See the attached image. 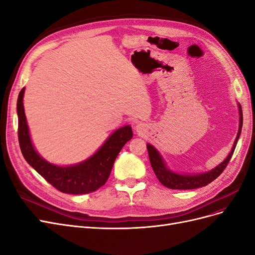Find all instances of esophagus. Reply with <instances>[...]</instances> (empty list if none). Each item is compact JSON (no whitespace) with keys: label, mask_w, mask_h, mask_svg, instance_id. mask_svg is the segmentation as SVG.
I'll use <instances>...</instances> for the list:
<instances>
[{"label":"esophagus","mask_w":255,"mask_h":255,"mask_svg":"<svg viewBox=\"0 0 255 255\" xmlns=\"http://www.w3.org/2000/svg\"><path fill=\"white\" fill-rule=\"evenodd\" d=\"M146 130H148V127H146L145 123H143V122H137L136 123V126H135L136 134H138L139 136H142L146 133Z\"/></svg>","instance_id":"34e87169"}]
</instances>
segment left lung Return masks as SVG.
Listing matches in <instances>:
<instances>
[{
	"label": "left lung",
	"mask_w": 255,
	"mask_h": 255,
	"mask_svg": "<svg viewBox=\"0 0 255 255\" xmlns=\"http://www.w3.org/2000/svg\"><path fill=\"white\" fill-rule=\"evenodd\" d=\"M238 113H239V127H238L237 136L235 138L232 149H231V152L225 158V160L210 171L196 173V174H183V173L174 172L167 167L163 156L160 155V153L158 152V150L155 148V146L150 143H146V149H148L150 163L153 168L154 173H155V175L157 176L158 181L163 184L164 186L170 189H196L199 187L206 186L207 184H210L215 179H217V177L222 173V171L225 170V168L228 166L231 157L233 155V152L235 150V146L239 139V136H241V133H242L243 111H242V106L239 103H238Z\"/></svg>",
	"instance_id": "1"
}]
</instances>
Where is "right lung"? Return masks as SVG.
Returning a JSON list of instances; mask_svg holds the SVG:
<instances>
[{
    "label": "right lung",
    "instance_id": "add662e5",
    "mask_svg": "<svg viewBox=\"0 0 255 255\" xmlns=\"http://www.w3.org/2000/svg\"><path fill=\"white\" fill-rule=\"evenodd\" d=\"M25 88H22L17 102L18 137L23 157L45 181L61 192L84 195L96 191L106 183L111 174L116 157L128 140L132 139L130 126L116 129L100 146L96 153L81 163L70 166H58L41 157L30 139L29 128L23 106Z\"/></svg>",
    "mask_w": 255,
    "mask_h": 255
}]
</instances>
